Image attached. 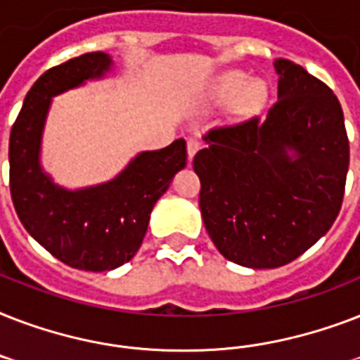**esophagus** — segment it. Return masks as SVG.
I'll use <instances>...</instances> for the list:
<instances>
[{"label":"esophagus","instance_id":"34e87169","mask_svg":"<svg viewBox=\"0 0 360 360\" xmlns=\"http://www.w3.org/2000/svg\"><path fill=\"white\" fill-rule=\"evenodd\" d=\"M198 149H200V141H198L196 138H191V140L186 141V153H188V160H192V158H194V155L198 153Z\"/></svg>","mask_w":360,"mask_h":360}]
</instances>
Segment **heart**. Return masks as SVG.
<instances>
[{"instance_id": "b5f03b06", "label": "heart", "mask_w": 360, "mask_h": 360, "mask_svg": "<svg viewBox=\"0 0 360 360\" xmlns=\"http://www.w3.org/2000/svg\"><path fill=\"white\" fill-rule=\"evenodd\" d=\"M236 112L239 115L257 114L267 101V86L262 80L246 82V76L239 70H230L219 78L214 86V95L219 98H228L236 95Z\"/></svg>"}]
</instances>
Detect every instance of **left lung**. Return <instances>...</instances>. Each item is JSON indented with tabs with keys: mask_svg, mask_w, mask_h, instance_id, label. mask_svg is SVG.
Here are the masks:
<instances>
[{
	"mask_svg": "<svg viewBox=\"0 0 360 360\" xmlns=\"http://www.w3.org/2000/svg\"><path fill=\"white\" fill-rule=\"evenodd\" d=\"M274 69L278 101L267 117L209 130L192 162L209 237L226 259L250 269L282 267L330 230L349 166L330 87L288 59Z\"/></svg>",
	"mask_w": 360,
	"mask_h": 360,
	"instance_id": "8db88e82",
	"label": "left lung"
}]
</instances>
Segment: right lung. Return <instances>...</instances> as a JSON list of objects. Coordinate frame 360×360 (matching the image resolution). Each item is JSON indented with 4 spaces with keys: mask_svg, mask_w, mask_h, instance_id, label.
<instances>
[{
    "mask_svg": "<svg viewBox=\"0 0 360 360\" xmlns=\"http://www.w3.org/2000/svg\"><path fill=\"white\" fill-rule=\"evenodd\" d=\"M112 58L91 52L48 69L33 84L11 129L8 183L20 222L59 262L103 273L130 262L155 203L186 166V141L140 153L115 179L82 191L58 186L41 168V138L52 97L101 78Z\"/></svg>",
    "mask_w": 360,
    "mask_h": 360,
    "instance_id": "right-lung-1",
    "label": "right lung"
}]
</instances>
